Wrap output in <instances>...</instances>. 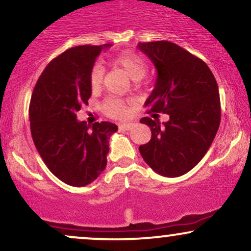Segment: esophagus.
<instances>
[{"instance_id": "1", "label": "esophagus", "mask_w": 251, "mask_h": 251, "mask_svg": "<svg viewBox=\"0 0 251 251\" xmlns=\"http://www.w3.org/2000/svg\"><path fill=\"white\" fill-rule=\"evenodd\" d=\"M119 128L120 129H126V131H129V129H132L133 127V124L132 123H124V124H119Z\"/></svg>"}]
</instances>
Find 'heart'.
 Segmentation results:
<instances>
[{"mask_svg":"<svg viewBox=\"0 0 251 251\" xmlns=\"http://www.w3.org/2000/svg\"><path fill=\"white\" fill-rule=\"evenodd\" d=\"M110 64L114 68L120 69L125 72L132 80L138 81L143 79L147 72V64L141 56L133 51H123L118 53L111 59ZM102 78H104V70H102L100 64H95L90 70L89 81L90 86L93 91L100 89L102 84ZM101 108L104 113L107 116L117 118V119H124L129 114L128 102L118 97H107L104 99L101 104Z\"/></svg>","mask_w":251,"mask_h":251,"instance_id":"heart-1","label":"heart"}]
</instances>
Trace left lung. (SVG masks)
I'll return each instance as SVG.
<instances>
[{"label": "left lung", "instance_id": "obj_1", "mask_svg": "<svg viewBox=\"0 0 251 251\" xmlns=\"http://www.w3.org/2000/svg\"><path fill=\"white\" fill-rule=\"evenodd\" d=\"M138 49L158 72L145 106L150 112L170 116L162 125L149 117L140 120L150 126L152 138L139 152L158 174L180 176L200 162L217 133L221 120L219 87L206 63L175 43H139Z\"/></svg>", "mask_w": 251, "mask_h": 251}]
</instances>
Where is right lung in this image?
Returning <instances> with one entry per match:
<instances>
[{
    "label": "right lung",
    "instance_id": "obj_1",
    "mask_svg": "<svg viewBox=\"0 0 251 251\" xmlns=\"http://www.w3.org/2000/svg\"><path fill=\"white\" fill-rule=\"evenodd\" d=\"M111 44L79 45L53 58L34 87L29 106L30 129L39 155L66 185L83 187L106 167L108 140L117 125L78 122L77 112L91 97L90 70Z\"/></svg>",
    "mask_w": 251,
    "mask_h": 251
}]
</instances>
